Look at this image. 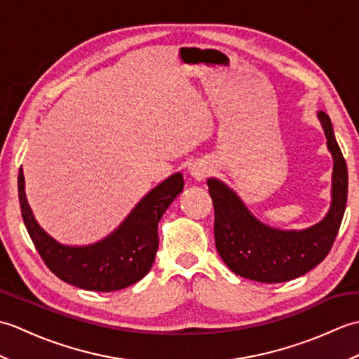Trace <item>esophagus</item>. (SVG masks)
Listing matches in <instances>:
<instances>
[{"instance_id":"esophagus-1","label":"esophagus","mask_w":359,"mask_h":359,"mask_svg":"<svg viewBox=\"0 0 359 359\" xmlns=\"http://www.w3.org/2000/svg\"><path fill=\"white\" fill-rule=\"evenodd\" d=\"M189 172H191V175L196 180L201 182V180H205L208 177V175L211 174V170L207 163L196 162V163H193L191 168H189Z\"/></svg>"}]
</instances>
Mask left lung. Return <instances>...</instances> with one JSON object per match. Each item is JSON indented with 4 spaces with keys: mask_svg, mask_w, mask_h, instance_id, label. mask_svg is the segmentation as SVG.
I'll return each instance as SVG.
<instances>
[{
    "mask_svg": "<svg viewBox=\"0 0 359 359\" xmlns=\"http://www.w3.org/2000/svg\"><path fill=\"white\" fill-rule=\"evenodd\" d=\"M327 144L333 154V201L323 222L304 231H280L259 222L222 182L210 179L215 207V241L228 269L242 278L278 284L302 276L330 253L347 203L348 174L334 139L330 117L319 111Z\"/></svg>",
    "mask_w": 359,
    "mask_h": 359,
    "instance_id": "8db88e82",
    "label": "left lung"
}]
</instances>
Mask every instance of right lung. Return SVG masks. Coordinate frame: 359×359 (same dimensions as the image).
<instances>
[{
	"mask_svg": "<svg viewBox=\"0 0 359 359\" xmlns=\"http://www.w3.org/2000/svg\"><path fill=\"white\" fill-rule=\"evenodd\" d=\"M184 185V175L172 174L137 203L116 231L89 247L60 245L41 230L26 199L21 168L18 199L27 233L46 266L67 284L108 293L135 284L151 270L158 248L157 224Z\"/></svg>",
	"mask_w": 359,
	"mask_h": 359,
	"instance_id": "obj_1",
	"label": "right lung"
}]
</instances>
